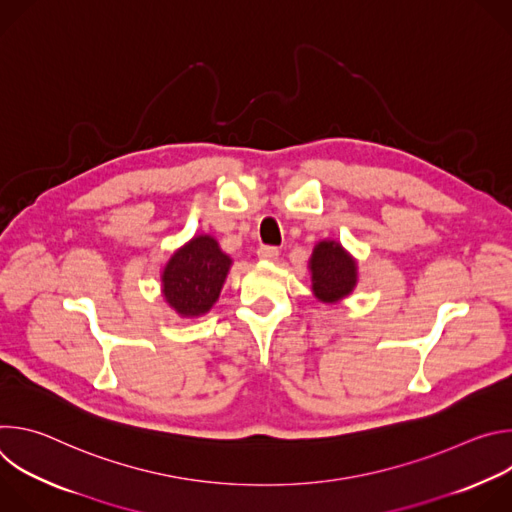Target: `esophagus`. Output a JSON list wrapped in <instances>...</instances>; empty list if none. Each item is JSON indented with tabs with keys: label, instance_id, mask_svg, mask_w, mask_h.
<instances>
[{
	"label": "esophagus",
	"instance_id": "obj_1",
	"mask_svg": "<svg viewBox=\"0 0 512 512\" xmlns=\"http://www.w3.org/2000/svg\"><path fill=\"white\" fill-rule=\"evenodd\" d=\"M257 257L263 261H275L279 257V249L277 247H269V245H261L257 249Z\"/></svg>",
	"mask_w": 512,
	"mask_h": 512
}]
</instances>
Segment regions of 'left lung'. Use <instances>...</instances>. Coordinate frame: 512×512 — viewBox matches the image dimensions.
I'll return each mask as SVG.
<instances>
[{
	"mask_svg": "<svg viewBox=\"0 0 512 512\" xmlns=\"http://www.w3.org/2000/svg\"><path fill=\"white\" fill-rule=\"evenodd\" d=\"M312 291L324 304H336L352 294L358 279L356 261L336 241H320L310 259Z\"/></svg>",
	"mask_w": 512,
	"mask_h": 512,
	"instance_id": "1",
	"label": "left lung"
}]
</instances>
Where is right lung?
<instances>
[{
    "label": "right lung",
    "mask_w": 512,
    "mask_h": 512,
    "mask_svg": "<svg viewBox=\"0 0 512 512\" xmlns=\"http://www.w3.org/2000/svg\"><path fill=\"white\" fill-rule=\"evenodd\" d=\"M231 257L210 235H198L178 249L164 267L162 291L180 316H202L221 296Z\"/></svg>",
    "instance_id": "right-lung-1"
}]
</instances>
